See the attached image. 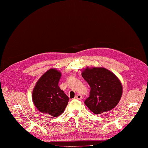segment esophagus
<instances>
[{
	"label": "esophagus",
	"instance_id": "34e87169",
	"mask_svg": "<svg viewBox=\"0 0 148 148\" xmlns=\"http://www.w3.org/2000/svg\"><path fill=\"white\" fill-rule=\"evenodd\" d=\"M75 99H77L81 100V99H82V96L81 95V94H77V95L75 96Z\"/></svg>",
	"mask_w": 148,
	"mask_h": 148
}]
</instances>
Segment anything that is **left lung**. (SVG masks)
<instances>
[{
    "instance_id": "1",
    "label": "left lung",
    "mask_w": 148,
    "mask_h": 148,
    "mask_svg": "<svg viewBox=\"0 0 148 148\" xmlns=\"http://www.w3.org/2000/svg\"><path fill=\"white\" fill-rule=\"evenodd\" d=\"M82 76L90 87L89 97L84 103L94 114H101L114 108L123 94V86L119 78L104 67H87Z\"/></svg>"
}]
</instances>
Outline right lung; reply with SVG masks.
Here are the masks:
<instances>
[{"instance_id": "add662e5", "label": "right lung", "mask_w": 148, "mask_h": 148, "mask_svg": "<svg viewBox=\"0 0 148 148\" xmlns=\"http://www.w3.org/2000/svg\"><path fill=\"white\" fill-rule=\"evenodd\" d=\"M61 73L52 68L37 81L32 91V101L40 112L54 117L65 110L69 97L58 86Z\"/></svg>"}]
</instances>
